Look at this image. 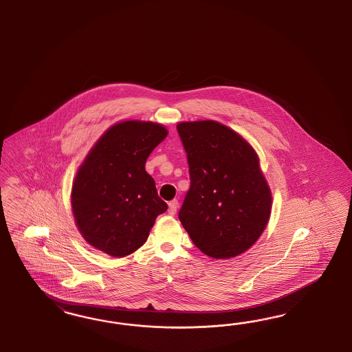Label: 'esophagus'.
Returning <instances> with one entry per match:
<instances>
[{
  "label": "esophagus",
  "instance_id": "1",
  "mask_svg": "<svg viewBox=\"0 0 352 352\" xmlns=\"http://www.w3.org/2000/svg\"><path fill=\"white\" fill-rule=\"evenodd\" d=\"M178 200H173L169 203V209H168V212L170 215H174V214L177 213V209H178Z\"/></svg>",
  "mask_w": 352,
  "mask_h": 352
}]
</instances>
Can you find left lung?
Instances as JSON below:
<instances>
[{
    "label": "left lung",
    "instance_id": "left-lung-1",
    "mask_svg": "<svg viewBox=\"0 0 352 352\" xmlns=\"http://www.w3.org/2000/svg\"><path fill=\"white\" fill-rule=\"evenodd\" d=\"M187 153L190 190L179 221L193 244L215 259L239 256L266 228L271 192L254 149L215 121L177 125Z\"/></svg>",
    "mask_w": 352,
    "mask_h": 352
}]
</instances>
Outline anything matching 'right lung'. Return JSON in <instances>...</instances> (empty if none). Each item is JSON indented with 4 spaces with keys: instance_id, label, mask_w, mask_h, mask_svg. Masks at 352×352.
<instances>
[{
    "instance_id": "add662e5",
    "label": "right lung",
    "mask_w": 352,
    "mask_h": 352,
    "mask_svg": "<svg viewBox=\"0 0 352 352\" xmlns=\"http://www.w3.org/2000/svg\"><path fill=\"white\" fill-rule=\"evenodd\" d=\"M166 135L159 124L124 121L96 142L72 188L76 223L90 245L125 256L146 243L168 205L157 196L144 165Z\"/></svg>"
}]
</instances>
